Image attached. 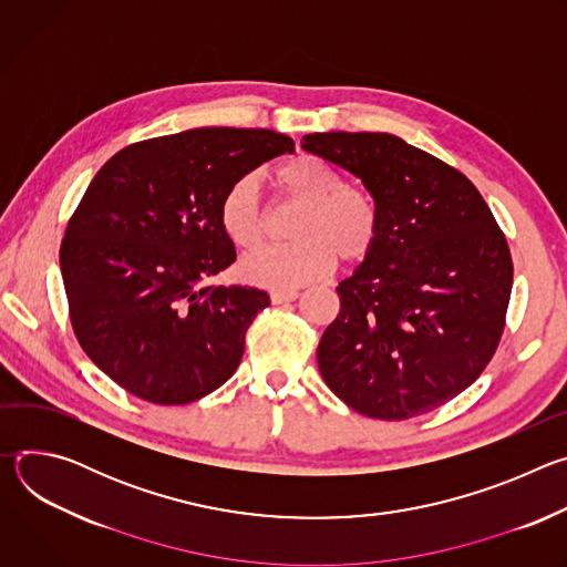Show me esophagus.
<instances>
[{
  "mask_svg": "<svg viewBox=\"0 0 567 567\" xmlns=\"http://www.w3.org/2000/svg\"><path fill=\"white\" fill-rule=\"evenodd\" d=\"M300 293L296 289H276L271 291V302L274 305H282V302H293Z\"/></svg>",
  "mask_w": 567,
  "mask_h": 567,
  "instance_id": "obj_1",
  "label": "esophagus"
}]
</instances>
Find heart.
Returning a JSON list of instances; mask_svg holds the SVG:
<instances>
[{
  "mask_svg": "<svg viewBox=\"0 0 567 567\" xmlns=\"http://www.w3.org/2000/svg\"><path fill=\"white\" fill-rule=\"evenodd\" d=\"M280 190L300 204L289 245L265 247L239 267L241 278L269 289H296L332 271L337 258L361 262L374 247V199L343 184L341 173L313 154H298L276 171ZM219 224L233 247L251 251L267 235V210L254 175L235 179L219 204Z\"/></svg>",
  "mask_w": 567,
  "mask_h": 567,
  "instance_id": "heart-1",
  "label": "heart"
}]
</instances>
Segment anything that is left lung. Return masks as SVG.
I'll use <instances>...</instances> for the list:
<instances>
[{"instance_id":"8db88e82","label":"left lung","mask_w":567,"mask_h":567,"mask_svg":"<svg viewBox=\"0 0 567 567\" xmlns=\"http://www.w3.org/2000/svg\"><path fill=\"white\" fill-rule=\"evenodd\" d=\"M302 150L352 173L379 215L372 251L339 282L341 311L318 368L350 409L409 420L440 409L492 361L514 265L477 188L385 132H322Z\"/></svg>"}]
</instances>
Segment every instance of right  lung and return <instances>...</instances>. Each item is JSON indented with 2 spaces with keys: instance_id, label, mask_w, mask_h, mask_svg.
<instances>
[{
  "instance_id": "1",
  "label": "right lung",
  "mask_w": 567,
  "mask_h": 567,
  "mask_svg": "<svg viewBox=\"0 0 567 567\" xmlns=\"http://www.w3.org/2000/svg\"><path fill=\"white\" fill-rule=\"evenodd\" d=\"M271 130L195 127L116 152L69 219L60 269L87 357L138 399L179 406L226 383L269 307L256 287H208L235 262L226 188L291 152Z\"/></svg>"
}]
</instances>
